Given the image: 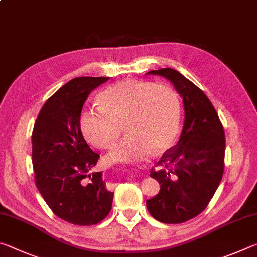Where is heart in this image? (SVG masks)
Masks as SVG:
<instances>
[{"label": "heart", "mask_w": 257, "mask_h": 257, "mask_svg": "<svg viewBox=\"0 0 257 257\" xmlns=\"http://www.w3.org/2000/svg\"><path fill=\"white\" fill-rule=\"evenodd\" d=\"M99 108L80 116L84 137L98 149H110L121 132L125 137L107 154L110 163L144 160L152 149H170L181 124V104L176 90L167 84L124 80L99 94Z\"/></svg>", "instance_id": "b5f03b06"}]
</instances>
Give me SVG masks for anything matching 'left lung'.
Returning <instances> with one entry per match:
<instances>
[{"instance_id":"obj_1","label":"left lung","mask_w":257,"mask_h":257,"mask_svg":"<svg viewBox=\"0 0 257 257\" xmlns=\"http://www.w3.org/2000/svg\"><path fill=\"white\" fill-rule=\"evenodd\" d=\"M147 73L172 82L184 101L185 123L178 144L164 152L158 170L151 169L161 188L146 206L160 222L182 223L205 210L222 179L224 129L208 97L180 72L163 68Z\"/></svg>"}]
</instances>
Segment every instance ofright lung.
Instances as JSON below:
<instances>
[{"mask_svg": "<svg viewBox=\"0 0 257 257\" xmlns=\"http://www.w3.org/2000/svg\"><path fill=\"white\" fill-rule=\"evenodd\" d=\"M108 77H78L47 99L35 121L32 160L35 184L60 219L93 225L105 219L113 194L102 172L90 173L99 154L87 144L80 114L89 93Z\"/></svg>", "mask_w": 257, "mask_h": 257, "instance_id": "right-lung-1", "label": "right lung"}]
</instances>
